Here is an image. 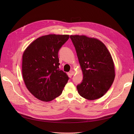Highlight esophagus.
<instances>
[{"label": "esophagus", "instance_id": "1", "mask_svg": "<svg viewBox=\"0 0 134 134\" xmlns=\"http://www.w3.org/2000/svg\"><path fill=\"white\" fill-rule=\"evenodd\" d=\"M69 73H70V74L71 75H74V71H73V70H70V72H69Z\"/></svg>", "mask_w": 134, "mask_h": 134}]
</instances>
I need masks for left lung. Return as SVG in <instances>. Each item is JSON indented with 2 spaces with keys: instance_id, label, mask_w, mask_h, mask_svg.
I'll list each match as a JSON object with an SVG mask.
<instances>
[{
  "instance_id": "obj_1",
  "label": "left lung",
  "mask_w": 134,
  "mask_h": 134,
  "mask_svg": "<svg viewBox=\"0 0 134 134\" xmlns=\"http://www.w3.org/2000/svg\"><path fill=\"white\" fill-rule=\"evenodd\" d=\"M70 38L83 74L82 83L76 86L79 94L89 100L99 98L106 94L115 79L112 56L98 40L79 35H71Z\"/></svg>"
}]
</instances>
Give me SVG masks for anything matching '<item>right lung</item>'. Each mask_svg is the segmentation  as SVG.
Wrapping results in <instances>:
<instances>
[{
  "instance_id": "add662e5",
  "label": "right lung",
  "mask_w": 134,
  "mask_h": 134,
  "mask_svg": "<svg viewBox=\"0 0 134 134\" xmlns=\"http://www.w3.org/2000/svg\"><path fill=\"white\" fill-rule=\"evenodd\" d=\"M69 38L48 35L32 42L22 56V75L28 90L37 99L48 102L62 93L69 79L59 69L58 52Z\"/></svg>"
}]
</instances>
